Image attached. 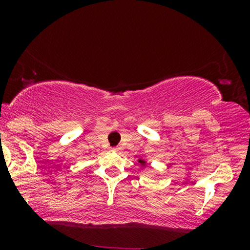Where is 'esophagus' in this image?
<instances>
[{"label":"esophagus","mask_w":250,"mask_h":250,"mask_svg":"<svg viewBox=\"0 0 250 250\" xmlns=\"http://www.w3.org/2000/svg\"><path fill=\"white\" fill-rule=\"evenodd\" d=\"M111 149H113L114 151H119V150H120V148H119V147H114V148H111Z\"/></svg>","instance_id":"1"}]
</instances>
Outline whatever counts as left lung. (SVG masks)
I'll list each match as a JSON object with an SVG mask.
<instances>
[{
    "mask_svg": "<svg viewBox=\"0 0 250 250\" xmlns=\"http://www.w3.org/2000/svg\"><path fill=\"white\" fill-rule=\"evenodd\" d=\"M139 162L141 163V165H145V161H143V160H139Z\"/></svg>",
    "mask_w": 250,
    "mask_h": 250,
    "instance_id": "left-lung-1",
    "label": "left lung"
}]
</instances>
